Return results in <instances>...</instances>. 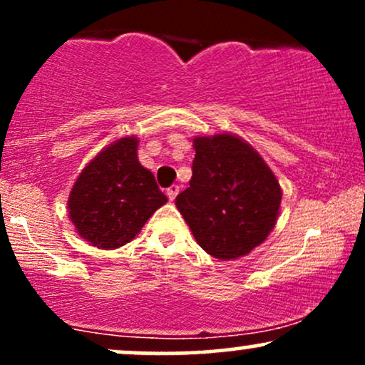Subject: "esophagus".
<instances>
[{
  "label": "esophagus",
  "mask_w": 365,
  "mask_h": 365,
  "mask_svg": "<svg viewBox=\"0 0 365 365\" xmlns=\"http://www.w3.org/2000/svg\"><path fill=\"white\" fill-rule=\"evenodd\" d=\"M178 192H180V188H178V185H171L168 190H166V195H168V199L171 200V202H173L175 199H177V195H178Z\"/></svg>",
  "instance_id": "1"
}]
</instances>
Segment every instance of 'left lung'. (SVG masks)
Returning a JSON list of instances; mask_svg holds the SVG:
<instances>
[{
  "label": "left lung",
  "mask_w": 365,
  "mask_h": 365,
  "mask_svg": "<svg viewBox=\"0 0 365 365\" xmlns=\"http://www.w3.org/2000/svg\"><path fill=\"white\" fill-rule=\"evenodd\" d=\"M194 149L190 187L175 204L209 255L244 257L273 232L282 187L261 154L233 133L195 137Z\"/></svg>",
  "instance_id": "obj_1"
}]
</instances>
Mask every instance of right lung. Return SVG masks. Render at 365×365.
Returning <instances> with one entry per match:
<instances>
[{"label":"right lung","instance_id":"obj_1","mask_svg":"<svg viewBox=\"0 0 365 365\" xmlns=\"http://www.w3.org/2000/svg\"><path fill=\"white\" fill-rule=\"evenodd\" d=\"M139 139L123 137L104 148L75 180L68 216L91 245L113 250L139 235L142 226L168 197L137 158Z\"/></svg>","mask_w":365,"mask_h":365}]
</instances>
